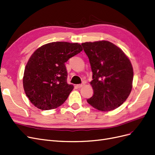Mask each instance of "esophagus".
I'll return each instance as SVG.
<instances>
[{"instance_id": "1", "label": "esophagus", "mask_w": 155, "mask_h": 155, "mask_svg": "<svg viewBox=\"0 0 155 155\" xmlns=\"http://www.w3.org/2000/svg\"><path fill=\"white\" fill-rule=\"evenodd\" d=\"M84 84H79L76 85V87L78 88H81V87H83L84 86Z\"/></svg>"}]
</instances>
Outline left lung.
I'll return each mask as SVG.
<instances>
[{
  "instance_id": "obj_1",
  "label": "left lung",
  "mask_w": 155,
  "mask_h": 155,
  "mask_svg": "<svg viewBox=\"0 0 155 155\" xmlns=\"http://www.w3.org/2000/svg\"><path fill=\"white\" fill-rule=\"evenodd\" d=\"M92 71L94 95L87 102L100 111L113 110L128 97L133 79L130 60L119 47L106 40L81 44Z\"/></svg>"
}]
</instances>
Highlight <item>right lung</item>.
<instances>
[{"label": "right lung", "instance_id": "right-lung-1", "mask_svg": "<svg viewBox=\"0 0 155 155\" xmlns=\"http://www.w3.org/2000/svg\"><path fill=\"white\" fill-rule=\"evenodd\" d=\"M82 50L78 43L56 41L33 52L25 68L23 86L27 97L36 108L55 109L67 100L74 86L67 83L65 63Z\"/></svg>", "mask_w": 155, "mask_h": 155}]
</instances>
